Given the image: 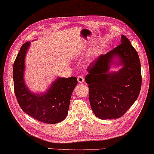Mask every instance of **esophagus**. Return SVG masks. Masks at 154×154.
Wrapping results in <instances>:
<instances>
[{
  "instance_id": "1",
  "label": "esophagus",
  "mask_w": 154,
  "mask_h": 154,
  "mask_svg": "<svg viewBox=\"0 0 154 154\" xmlns=\"http://www.w3.org/2000/svg\"><path fill=\"white\" fill-rule=\"evenodd\" d=\"M77 81L79 83H83L85 80H84V78L82 77V76H79L77 77Z\"/></svg>"
}]
</instances>
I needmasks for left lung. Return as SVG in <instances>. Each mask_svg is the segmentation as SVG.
<instances>
[{"mask_svg":"<svg viewBox=\"0 0 154 154\" xmlns=\"http://www.w3.org/2000/svg\"><path fill=\"white\" fill-rule=\"evenodd\" d=\"M122 66L118 71L111 66ZM85 77L94 115L101 120L118 118L135 103L142 83L139 55L129 39L121 36V44L97 57Z\"/></svg>","mask_w":154,"mask_h":154,"instance_id":"left-lung-1","label":"left lung"}]
</instances>
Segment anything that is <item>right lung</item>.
<instances>
[{
	"instance_id": "obj_1",
	"label": "right lung",
	"mask_w": 154,
	"mask_h": 154,
	"mask_svg": "<svg viewBox=\"0 0 154 154\" xmlns=\"http://www.w3.org/2000/svg\"><path fill=\"white\" fill-rule=\"evenodd\" d=\"M30 42L23 44L13 67L14 92L19 106L27 115L43 123L54 124L64 120L68 113L73 90L77 85L75 77H58L45 92L34 93L26 86L24 74L25 57Z\"/></svg>"
}]
</instances>
